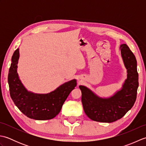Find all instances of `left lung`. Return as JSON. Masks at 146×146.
Here are the masks:
<instances>
[{
    "label": "left lung",
    "instance_id": "left-lung-1",
    "mask_svg": "<svg viewBox=\"0 0 146 146\" xmlns=\"http://www.w3.org/2000/svg\"><path fill=\"white\" fill-rule=\"evenodd\" d=\"M121 54L127 70V78L120 91L110 98H101L84 86H80L85 113L92 120L100 122H115L131 109L137 98L139 75L137 61L126 44L120 46Z\"/></svg>",
    "mask_w": 146,
    "mask_h": 146
}]
</instances>
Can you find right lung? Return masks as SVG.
<instances>
[{
	"instance_id": "add662e5",
	"label": "right lung",
	"mask_w": 146,
	"mask_h": 146,
	"mask_svg": "<svg viewBox=\"0 0 146 146\" xmlns=\"http://www.w3.org/2000/svg\"><path fill=\"white\" fill-rule=\"evenodd\" d=\"M19 49L17 48L12 57V63L8 75L10 95L14 104L23 114L30 119L49 120L60 112L64 101L76 85L73 80L61 85L48 94H35L24 87L17 73Z\"/></svg>"
}]
</instances>
